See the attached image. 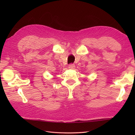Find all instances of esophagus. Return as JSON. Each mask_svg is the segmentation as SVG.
<instances>
[{
    "instance_id": "obj_1",
    "label": "esophagus",
    "mask_w": 135,
    "mask_h": 135,
    "mask_svg": "<svg viewBox=\"0 0 135 135\" xmlns=\"http://www.w3.org/2000/svg\"><path fill=\"white\" fill-rule=\"evenodd\" d=\"M75 65L74 64H70L69 65V68L70 69H75Z\"/></svg>"
}]
</instances>
